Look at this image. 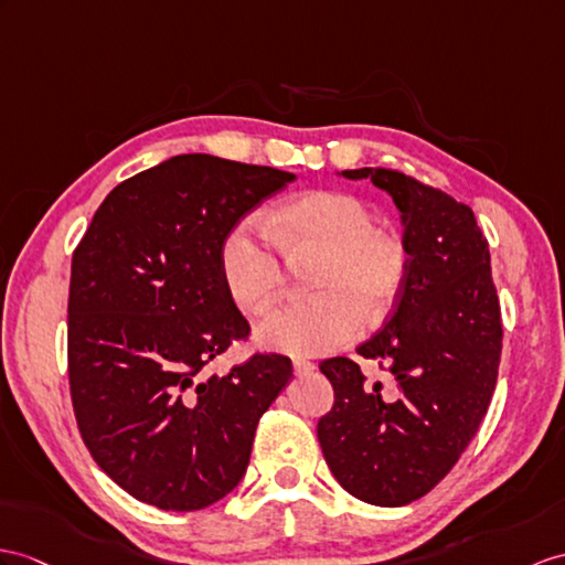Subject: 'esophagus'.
Here are the masks:
<instances>
[{
    "label": "esophagus",
    "instance_id": "obj_1",
    "mask_svg": "<svg viewBox=\"0 0 565 565\" xmlns=\"http://www.w3.org/2000/svg\"><path fill=\"white\" fill-rule=\"evenodd\" d=\"M292 369H295L297 376H305V374H311L316 364L309 362V360H292Z\"/></svg>",
    "mask_w": 565,
    "mask_h": 565
}]
</instances>
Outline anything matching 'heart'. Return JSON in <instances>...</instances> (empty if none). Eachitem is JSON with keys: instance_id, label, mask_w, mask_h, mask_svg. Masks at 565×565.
<instances>
[{"instance_id": "b5f03b06", "label": "heart", "mask_w": 565, "mask_h": 565, "mask_svg": "<svg viewBox=\"0 0 565 565\" xmlns=\"http://www.w3.org/2000/svg\"><path fill=\"white\" fill-rule=\"evenodd\" d=\"M268 230L290 258L321 256L307 299H287L256 323L258 345L316 356L348 345L369 316L388 311L401 292L407 252L393 232L374 227L369 205L345 191H307L275 205ZM242 223L220 246V275L242 311L266 309L285 282L273 242Z\"/></svg>"}]
</instances>
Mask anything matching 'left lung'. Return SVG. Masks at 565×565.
Masks as SVG:
<instances>
[{
    "label": "left lung",
    "mask_w": 565,
    "mask_h": 565,
    "mask_svg": "<svg viewBox=\"0 0 565 565\" xmlns=\"http://www.w3.org/2000/svg\"><path fill=\"white\" fill-rule=\"evenodd\" d=\"M388 191L403 220L407 270L379 333L356 348L388 364L401 395L366 386L356 362H321L333 409L319 419L330 472L354 499L405 505L429 493L487 415L501 362V307L489 242L470 205L397 170H345Z\"/></svg>",
    "instance_id": "8db88e82"
}]
</instances>
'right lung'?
Instances as JSON below:
<instances>
[{
	"instance_id": "1",
	"label": "right lung",
	"mask_w": 565,
	"mask_h": 565,
	"mask_svg": "<svg viewBox=\"0 0 565 565\" xmlns=\"http://www.w3.org/2000/svg\"><path fill=\"white\" fill-rule=\"evenodd\" d=\"M292 172L189 153L117 184L72 258L68 388L100 470L162 511H201L239 484L290 356L209 366L249 323L220 246Z\"/></svg>"
}]
</instances>
